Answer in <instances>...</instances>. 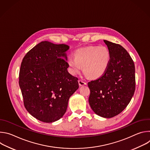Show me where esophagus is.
Returning a JSON list of instances; mask_svg holds the SVG:
<instances>
[{
  "label": "esophagus",
  "mask_w": 150,
  "mask_h": 150,
  "mask_svg": "<svg viewBox=\"0 0 150 150\" xmlns=\"http://www.w3.org/2000/svg\"><path fill=\"white\" fill-rule=\"evenodd\" d=\"M78 83H79V86H83V85L87 84L86 82L84 81H82V80H81V79H79V80H78Z\"/></svg>",
  "instance_id": "esophagus-1"
}]
</instances>
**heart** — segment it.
Here are the masks:
<instances>
[{
	"label": "heart",
	"mask_w": 150,
	"mask_h": 150,
	"mask_svg": "<svg viewBox=\"0 0 150 150\" xmlns=\"http://www.w3.org/2000/svg\"><path fill=\"white\" fill-rule=\"evenodd\" d=\"M74 57L67 60L70 73L76 75L83 67L85 74L91 78L101 76L108 69L110 59L109 50L105 46H90L79 49L74 52Z\"/></svg>",
	"instance_id": "obj_1"
}]
</instances>
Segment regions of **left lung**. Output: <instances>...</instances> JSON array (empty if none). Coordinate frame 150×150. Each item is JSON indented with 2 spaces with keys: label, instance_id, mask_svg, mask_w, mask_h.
<instances>
[{
  "label": "left lung",
  "instance_id": "left-lung-1",
  "mask_svg": "<svg viewBox=\"0 0 150 150\" xmlns=\"http://www.w3.org/2000/svg\"><path fill=\"white\" fill-rule=\"evenodd\" d=\"M110 54L109 67L99 78L88 83V101L97 115L111 118L120 113L135 90V69L129 54L120 45L104 40Z\"/></svg>",
  "mask_w": 150,
  "mask_h": 150
}]
</instances>
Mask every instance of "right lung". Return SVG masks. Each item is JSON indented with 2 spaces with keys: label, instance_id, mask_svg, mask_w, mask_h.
I'll list each match as a JSON object with an SVG mask.
<instances>
[{
  "label": "right lung",
  "instance_id": "1",
  "mask_svg": "<svg viewBox=\"0 0 150 150\" xmlns=\"http://www.w3.org/2000/svg\"><path fill=\"white\" fill-rule=\"evenodd\" d=\"M67 45L45 41L31 49L21 63L19 84L24 104L37 119L52 123L65 113L70 97L79 88L68 72Z\"/></svg>",
  "mask_w": 150,
  "mask_h": 150
}]
</instances>
